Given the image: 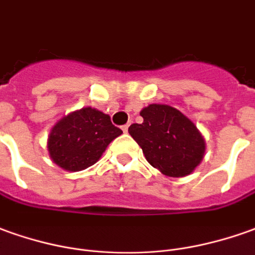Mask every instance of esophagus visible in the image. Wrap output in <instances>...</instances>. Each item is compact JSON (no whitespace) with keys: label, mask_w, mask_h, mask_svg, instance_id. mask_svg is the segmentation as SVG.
Listing matches in <instances>:
<instances>
[{"label":"esophagus","mask_w":255,"mask_h":255,"mask_svg":"<svg viewBox=\"0 0 255 255\" xmlns=\"http://www.w3.org/2000/svg\"><path fill=\"white\" fill-rule=\"evenodd\" d=\"M128 129H129V125H124V126H122V130H124L125 133H128Z\"/></svg>","instance_id":"1"}]
</instances>
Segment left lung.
Instances as JSON below:
<instances>
[{"instance_id":"left-lung-1","label":"left lung","mask_w":255,"mask_h":255,"mask_svg":"<svg viewBox=\"0 0 255 255\" xmlns=\"http://www.w3.org/2000/svg\"><path fill=\"white\" fill-rule=\"evenodd\" d=\"M141 124L129 128L145 159L166 176H187L203 161L205 141L197 126L173 107L150 104L141 110Z\"/></svg>"}]
</instances>
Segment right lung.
<instances>
[{
    "label": "right lung",
    "mask_w": 255,
    "mask_h": 255,
    "mask_svg": "<svg viewBox=\"0 0 255 255\" xmlns=\"http://www.w3.org/2000/svg\"><path fill=\"white\" fill-rule=\"evenodd\" d=\"M122 134L110 115L82 108L58 121L51 129L47 148L51 159L65 171H83L101 158L111 141Z\"/></svg>",
    "instance_id": "add662e5"
}]
</instances>
